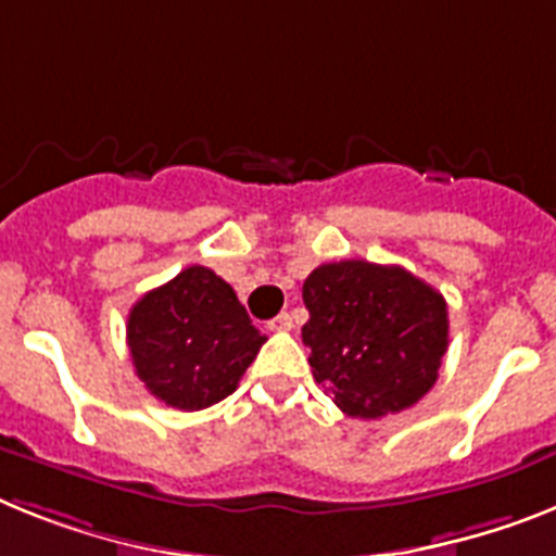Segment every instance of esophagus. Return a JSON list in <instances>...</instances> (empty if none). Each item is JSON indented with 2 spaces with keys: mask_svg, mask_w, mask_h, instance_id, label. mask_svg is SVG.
I'll list each match as a JSON object with an SVG mask.
<instances>
[{
  "mask_svg": "<svg viewBox=\"0 0 556 556\" xmlns=\"http://www.w3.org/2000/svg\"><path fill=\"white\" fill-rule=\"evenodd\" d=\"M293 328V319L291 314H279L277 319L268 321V330H277V333H286V330Z\"/></svg>",
  "mask_w": 556,
  "mask_h": 556,
  "instance_id": "34e87169",
  "label": "esophagus"
}]
</instances>
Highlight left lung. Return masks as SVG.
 <instances>
[{"label":"left lung","instance_id":"8db88e82","mask_svg":"<svg viewBox=\"0 0 556 556\" xmlns=\"http://www.w3.org/2000/svg\"><path fill=\"white\" fill-rule=\"evenodd\" d=\"M311 319L302 342L333 404L350 418H381L432 390L450 344L444 296L401 265L325 263L302 286Z\"/></svg>","mask_w":556,"mask_h":556}]
</instances>
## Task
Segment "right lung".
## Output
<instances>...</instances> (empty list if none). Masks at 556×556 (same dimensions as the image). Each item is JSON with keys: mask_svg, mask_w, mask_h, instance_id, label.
Masks as SVG:
<instances>
[{"mask_svg": "<svg viewBox=\"0 0 556 556\" xmlns=\"http://www.w3.org/2000/svg\"><path fill=\"white\" fill-rule=\"evenodd\" d=\"M263 342L235 288L203 265L143 293L127 321L138 379L163 404L189 413L235 393Z\"/></svg>", "mask_w": 556, "mask_h": 556, "instance_id": "obj_1", "label": "right lung"}]
</instances>
